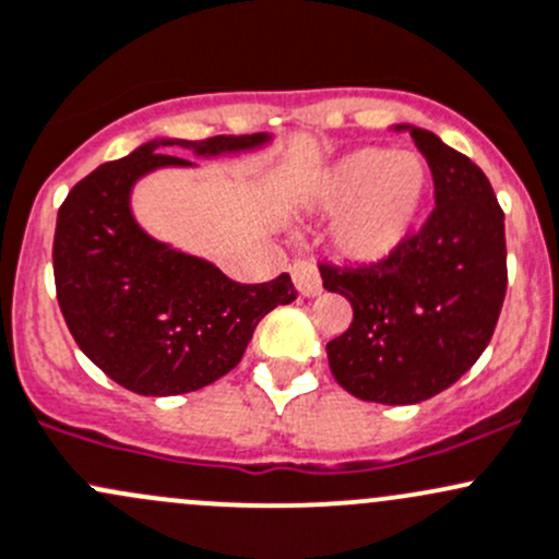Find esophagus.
Wrapping results in <instances>:
<instances>
[{
    "label": "esophagus",
    "mask_w": 559,
    "mask_h": 559,
    "mask_svg": "<svg viewBox=\"0 0 559 559\" xmlns=\"http://www.w3.org/2000/svg\"><path fill=\"white\" fill-rule=\"evenodd\" d=\"M292 281H295L297 292L302 297H319L321 289H324V286H321L319 270H316V264L308 260H297L292 264Z\"/></svg>",
    "instance_id": "esophagus-1"
}]
</instances>
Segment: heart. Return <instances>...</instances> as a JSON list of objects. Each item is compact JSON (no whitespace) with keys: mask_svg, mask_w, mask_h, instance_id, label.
I'll return each mask as SVG.
<instances>
[{"mask_svg":"<svg viewBox=\"0 0 559 559\" xmlns=\"http://www.w3.org/2000/svg\"><path fill=\"white\" fill-rule=\"evenodd\" d=\"M431 171L415 152L358 146L313 179L308 201L334 216L332 249L340 260L378 264L413 235L426 205Z\"/></svg>","mask_w":559,"mask_h":559,"instance_id":"b5f03b06","label":"heart"}]
</instances>
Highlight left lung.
Wrapping results in <instances>:
<instances>
[{
  "instance_id": "obj_1",
  "label": "left lung",
  "mask_w": 559,
  "mask_h": 559,
  "mask_svg": "<svg viewBox=\"0 0 559 559\" xmlns=\"http://www.w3.org/2000/svg\"><path fill=\"white\" fill-rule=\"evenodd\" d=\"M391 131L409 133L428 160L437 209L383 262L321 264L324 289L354 308L348 332L326 343V356L350 396L418 404L468 372L490 343L507 297V238L479 166L418 126Z\"/></svg>"
}]
</instances>
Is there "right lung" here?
Returning a JSON list of instances; mask_svg holds the SVG:
<instances>
[{
    "mask_svg": "<svg viewBox=\"0 0 559 559\" xmlns=\"http://www.w3.org/2000/svg\"><path fill=\"white\" fill-rule=\"evenodd\" d=\"M273 133L187 141L160 136L104 163L58 211L52 273L61 313L80 350L141 396H179L227 374L264 316L297 299L289 275L246 286L214 262L152 238L133 214V187L174 157H233L264 150Z\"/></svg>",
    "mask_w": 559,
    "mask_h": 559,
    "instance_id": "1",
    "label": "right lung"
}]
</instances>
